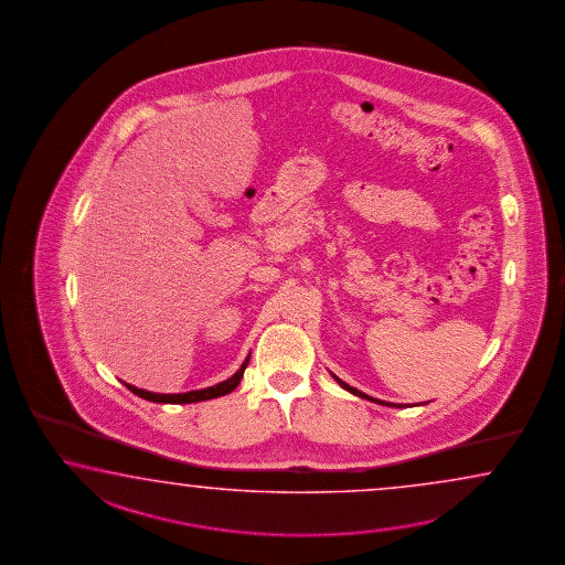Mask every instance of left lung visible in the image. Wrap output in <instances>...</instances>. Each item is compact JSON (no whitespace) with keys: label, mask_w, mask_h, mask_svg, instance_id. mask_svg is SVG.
<instances>
[{"label":"left lung","mask_w":565,"mask_h":565,"mask_svg":"<svg viewBox=\"0 0 565 565\" xmlns=\"http://www.w3.org/2000/svg\"><path fill=\"white\" fill-rule=\"evenodd\" d=\"M334 376V374H332ZM335 381H338V384L344 388V391L352 392V394H356V396H360V398H366V401H372V403H379L384 404V406H394V408H401L403 404H392V403H384V401H376V398H372V396H369V394H364V392L356 391V388H352V386H348L344 381H340L338 376H334Z\"/></svg>","instance_id":"obj_1"}]
</instances>
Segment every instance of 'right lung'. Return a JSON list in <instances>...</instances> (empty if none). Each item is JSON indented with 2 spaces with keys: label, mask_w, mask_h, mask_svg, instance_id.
<instances>
[{
  "label": "right lung",
  "mask_w": 565,
  "mask_h": 565,
  "mask_svg": "<svg viewBox=\"0 0 565 565\" xmlns=\"http://www.w3.org/2000/svg\"><path fill=\"white\" fill-rule=\"evenodd\" d=\"M247 362H249V356L245 358V362L242 364V369L237 370L231 379L227 381L220 382V384H215V386H209V388H203V391H191L183 392V394H157V392L142 391V388H137V386H132V384H127V382H122L125 386H127L128 391L132 392V394H137L140 398H145V401H150V403H164V404H189V403H201V401H211V398H220L223 394H230L231 391H235L237 388V384L242 382L243 372L247 369Z\"/></svg>",
  "instance_id": "right-lung-1"
}]
</instances>
